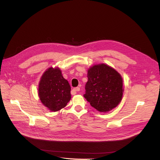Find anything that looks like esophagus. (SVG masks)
Segmentation results:
<instances>
[{"label": "esophagus", "mask_w": 160, "mask_h": 160, "mask_svg": "<svg viewBox=\"0 0 160 160\" xmlns=\"http://www.w3.org/2000/svg\"><path fill=\"white\" fill-rule=\"evenodd\" d=\"M72 91H73L75 93H76V91H80V88H75L73 89V90H72Z\"/></svg>", "instance_id": "1"}]
</instances>
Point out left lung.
Returning <instances> with one entry per match:
<instances>
[{
    "mask_svg": "<svg viewBox=\"0 0 160 160\" xmlns=\"http://www.w3.org/2000/svg\"><path fill=\"white\" fill-rule=\"evenodd\" d=\"M85 84L86 100L101 112L115 108L123 96V80L118 71L105 64L96 65L88 70Z\"/></svg>",
    "mask_w": 160,
    "mask_h": 160,
    "instance_id": "obj_1",
    "label": "left lung"
}]
</instances>
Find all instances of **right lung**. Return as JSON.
Here are the masks:
<instances>
[{
  "instance_id": "obj_1",
  "label": "right lung",
  "mask_w": 160,
  "mask_h": 160,
  "mask_svg": "<svg viewBox=\"0 0 160 160\" xmlns=\"http://www.w3.org/2000/svg\"><path fill=\"white\" fill-rule=\"evenodd\" d=\"M71 87L59 68L50 67L43 73L38 86L42 103L51 111L65 108L71 99Z\"/></svg>"
}]
</instances>
